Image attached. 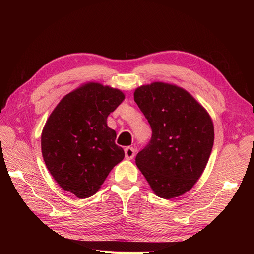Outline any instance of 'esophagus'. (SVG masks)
Instances as JSON below:
<instances>
[{
	"instance_id": "esophagus-1",
	"label": "esophagus",
	"mask_w": 254,
	"mask_h": 254,
	"mask_svg": "<svg viewBox=\"0 0 254 254\" xmlns=\"http://www.w3.org/2000/svg\"><path fill=\"white\" fill-rule=\"evenodd\" d=\"M134 156H135V149L133 147H130V146H128V147L125 148V158L127 160L133 159Z\"/></svg>"
}]
</instances>
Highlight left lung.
Returning a JSON list of instances; mask_svg holds the SVG:
<instances>
[{"mask_svg":"<svg viewBox=\"0 0 254 254\" xmlns=\"http://www.w3.org/2000/svg\"><path fill=\"white\" fill-rule=\"evenodd\" d=\"M134 102L152 131L136 155V166L157 196L183 195L200 178L211 155L214 126L209 113L188 91L164 82L139 87Z\"/></svg>","mask_w":254,"mask_h":254,"instance_id":"1","label":"left lung"}]
</instances>
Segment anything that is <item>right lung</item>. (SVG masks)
Wrapping results in <instances>:
<instances>
[{
  "label": "right lung",
  "instance_id": "right-lung-1",
  "mask_svg": "<svg viewBox=\"0 0 254 254\" xmlns=\"http://www.w3.org/2000/svg\"><path fill=\"white\" fill-rule=\"evenodd\" d=\"M119 89L88 82L66 94L51 113L41 134L43 160L53 178L78 198L93 196L125 152L107 126L124 101Z\"/></svg>",
  "mask_w": 254,
  "mask_h": 254
}]
</instances>
